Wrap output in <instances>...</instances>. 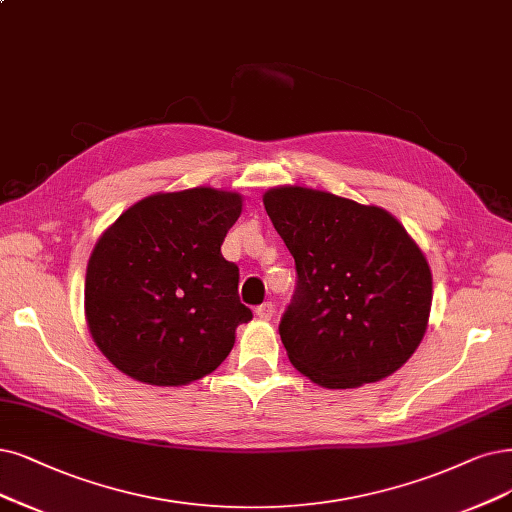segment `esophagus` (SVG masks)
Listing matches in <instances>:
<instances>
[{
  "instance_id": "34e87169",
  "label": "esophagus",
  "mask_w": 512,
  "mask_h": 512,
  "mask_svg": "<svg viewBox=\"0 0 512 512\" xmlns=\"http://www.w3.org/2000/svg\"><path fill=\"white\" fill-rule=\"evenodd\" d=\"M255 314L261 320H270L274 316V304H272V301H266V304H261V306L255 308Z\"/></svg>"
}]
</instances>
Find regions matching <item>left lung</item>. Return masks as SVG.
I'll return each mask as SVG.
<instances>
[{"instance_id": "1", "label": "left lung", "mask_w": 512, "mask_h": 512, "mask_svg": "<svg viewBox=\"0 0 512 512\" xmlns=\"http://www.w3.org/2000/svg\"><path fill=\"white\" fill-rule=\"evenodd\" d=\"M263 206L295 259L278 327L293 367L331 390L401 369L432 306L430 266L405 227L380 206L297 185L268 189Z\"/></svg>"}]
</instances>
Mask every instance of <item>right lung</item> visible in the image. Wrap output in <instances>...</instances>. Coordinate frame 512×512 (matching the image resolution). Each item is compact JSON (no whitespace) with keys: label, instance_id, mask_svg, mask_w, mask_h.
<instances>
[{"label":"right lung","instance_id":"1","mask_svg":"<svg viewBox=\"0 0 512 512\" xmlns=\"http://www.w3.org/2000/svg\"><path fill=\"white\" fill-rule=\"evenodd\" d=\"M242 196L213 187L154 194L109 225L88 259L84 308L94 344L128 377L185 386L215 371L253 312L221 244Z\"/></svg>","mask_w":512,"mask_h":512}]
</instances>
